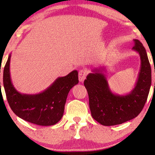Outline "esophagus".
I'll return each mask as SVG.
<instances>
[{
  "label": "esophagus",
  "instance_id": "esophagus-1",
  "mask_svg": "<svg viewBox=\"0 0 155 155\" xmlns=\"http://www.w3.org/2000/svg\"><path fill=\"white\" fill-rule=\"evenodd\" d=\"M86 76H87V72L84 70H81L78 72V80L80 82H83L86 78Z\"/></svg>",
  "mask_w": 155,
  "mask_h": 155
}]
</instances>
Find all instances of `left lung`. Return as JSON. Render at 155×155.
<instances>
[{
	"instance_id": "left-lung-1",
	"label": "left lung",
	"mask_w": 155,
	"mask_h": 155,
	"mask_svg": "<svg viewBox=\"0 0 155 155\" xmlns=\"http://www.w3.org/2000/svg\"><path fill=\"white\" fill-rule=\"evenodd\" d=\"M133 50L140 56L141 68L137 82L129 94L118 95L109 86L104 68H95L87 76L84 85L87 89L93 118L104 126L122 124L140 114L148 98L151 86V67L146 49L138 40H133Z\"/></svg>"
}]
</instances>
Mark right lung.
<instances>
[{
    "label": "right lung",
    "mask_w": 155,
    "mask_h": 155,
    "mask_svg": "<svg viewBox=\"0 0 155 155\" xmlns=\"http://www.w3.org/2000/svg\"><path fill=\"white\" fill-rule=\"evenodd\" d=\"M11 54L3 70V85L7 99L14 114L25 121L40 126L57 124L64 115L70 90L78 83L77 70L58 77L42 92L21 94L13 85L10 76Z\"/></svg>",
    "instance_id": "right-lung-1"
}]
</instances>
